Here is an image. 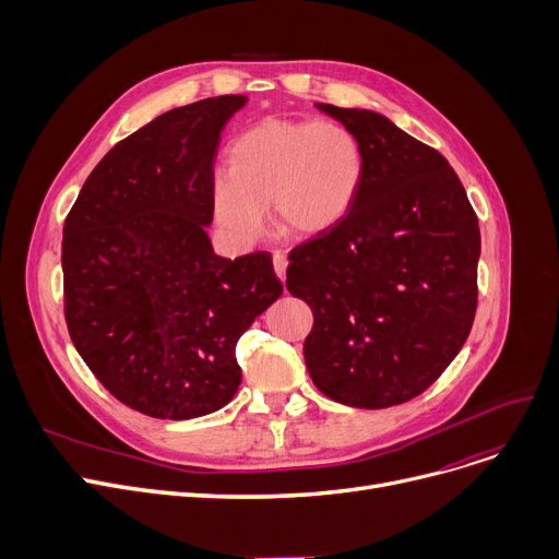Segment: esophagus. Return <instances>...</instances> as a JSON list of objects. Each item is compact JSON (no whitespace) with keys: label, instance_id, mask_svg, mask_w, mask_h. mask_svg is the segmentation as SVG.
Listing matches in <instances>:
<instances>
[{"label":"esophagus","instance_id":"esophagus-1","mask_svg":"<svg viewBox=\"0 0 559 559\" xmlns=\"http://www.w3.org/2000/svg\"><path fill=\"white\" fill-rule=\"evenodd\" d=\"M274 270H276V276L281 281H285V272H287V255L283 251H274Z\"/></svg>","mask_w":559,"mask_h":559}]
</instances>
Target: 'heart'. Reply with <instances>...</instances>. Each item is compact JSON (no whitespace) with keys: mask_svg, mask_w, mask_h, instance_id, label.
<instances>
[{"mask_svg":"<svg viewBox=\"0 0 559 559\" xmlns=\"http://www.w3.org/2000/svg\"><path fill=\"white\" fill-rule=\"evenodd\" d=\"M362 179V146L346 127L267 120L228 146L226 174L211 181V215L233 247L258 240L267 205L281 233L312 238L350 213Z\"/></svg>","mask_w":559,"mask_h":559,"instance_id":"b5f03b06","label":"heart"}]
</instances>
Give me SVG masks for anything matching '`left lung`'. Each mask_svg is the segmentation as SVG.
<instances>
[{"label": "left lung", "mask_w": 559, "mask_h": 559, "mask_svg": "<svg viewBox=\"0 0 559 559\" xmlns=\"http://www.w3.org/2000/svg\"><path fill=\"white\" fill-rule=\"evenodd\" d=\"M354 133L365 179L350 213L292 249L289 295L314 324L312 383L365 409L428 390L460 354L478 306V217L449 160L385 115L317 104Z\"/></svg>", "instance_id": "8db88e82"}]
</instances>
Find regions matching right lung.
<instances>
[{"label": "right lung", "instance_id": "add662e5", "mask_svg": "<svg viewBox=\"0 0 559 559\" xmlns=\"http://www.w3.org/2000/svg\"><path fill=\"white\" fill-rule=\"evenodd\" d=\"M245 104L171 108L117 142L63 226L70 337L99 383L146 417L224 407L242 380L235 344L283 295L267 251L228 260L205 233L219 133Z\"/></svg>", "mask_w": 559, "mask_h": 559}]
</instances>
